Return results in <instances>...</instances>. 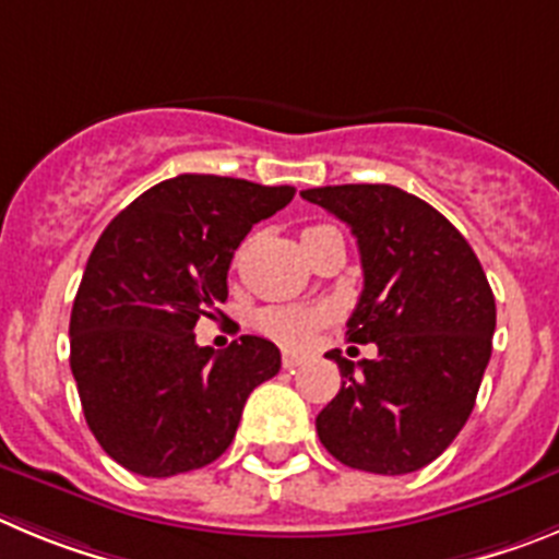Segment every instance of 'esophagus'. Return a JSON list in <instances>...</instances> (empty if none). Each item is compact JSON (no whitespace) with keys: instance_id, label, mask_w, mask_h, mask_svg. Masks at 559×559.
I'll list each match as a JSON object with an SVG mask.
<instances>
[{"instance_id":"34e87169","label":"esophagus","mask_w":559,"mask_h":559,"mask_svg":"<svg viewBox=\"0 0 559 559\" xmlns=\"http://www.w3.org/2000/svg\"><path fill=\"white\" fill-rule=\"evenodd\" d=\"M281 361H284L286 370H295L298 365H304L306 356L298 354V350H284V354H281Z\"/></svg>"}]
</instances>
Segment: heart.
Here are the masks:
<instances>
[{"mask_svg":"<svg viewBox=\"0 0 559 559\" xmlns=\"http://www.w3.org/2000/svg\"><path fill=\"white\" fill-rule=\"evenodd\" d=\"M325 306H267L255 317L261 334L273 336L284 345H304L320 323H325Z\"/></svg>","mask_w":559,"mask_h":559,"instance_id":"b5f03b06","label":"heart"}]
</instances>
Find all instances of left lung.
I'll return each mask as SVG.
<instances>
[{"label":"left lung","instance_id":"1","mask_svg":"<svg viewBox=\"0 0 559 559\" xmlns=\"http://www.w3.org/2000/svg\"><path fill=\"white\" fill-rule=\"evenodd\" d=\"M356 236L359 304L350 342H376V359L348 361L342 386L317 415L334 460L367 474L420 471L449 449L471 417L490 361L496 300L465 236L426 200L386 183L306 189Z\"/></svg>","mask_w":559,"mask_h":559}]
</instances>
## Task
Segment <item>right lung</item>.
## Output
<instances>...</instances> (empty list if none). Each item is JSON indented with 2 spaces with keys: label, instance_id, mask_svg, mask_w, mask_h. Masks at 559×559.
Instances as JSON below:
<instances>
[{
  "label": "right lung",
  "instance_id": "right-lung-1",
  "mask_svg": "<svg viewBox=\"0 0 559 559\" xmlns=\"http://www.w3.org/2000/svg\"><path fill=\"white\" fill-rule=\"evenodd\" d=\"M292 198V186L178 175L103 230L72 306L69 361L110 460L164 479L225 454L248 395L281 370V350L245 334L214 354L194 342V325L223 314L234 250Z\"/></svg>",
  "mask_w": 559,
  "mask_h": 559
}]
</instances>
